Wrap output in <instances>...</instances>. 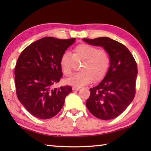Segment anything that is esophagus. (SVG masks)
Returning a JSON list of instances; mask_svg holds the SVG:
<instances>
[{"label":"esophagus","mask_w":151,"mask_h":151,"mask_svg":"<svg viewBox=\"0 0 151 151\" xmlns=\"http://www.w3.org/2000/svg\"><path fill=\"white\" fill-rule=\"evenodd\" d=\"M73 91H78V90H80V87H76V86H73Z\"/></svg>","instance_id":"esophagus-1"}]
</instances>
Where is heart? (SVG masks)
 <instances>
[{
  "label": "heart",
  "instance_id": "1",
  "mask_svg": "<svg viewBox=\"0 0 151 151\" xmlns=\"http://www.w3.org/2000/svg\"><path fill=\"white\" fill-rule=\"evenodd\" d=\"M75 62H83L81 67L83 72L71 76L67 83L80 87L92 83L93 79L95 82L103 80L111 66V57L104 48L81 43L73 48V55L65 52L61 55L59 64L64 75L68 76L73 73Z\"/></svg>",
  "mask_w": 151,
  "mask_h": 151
}]
</instances>
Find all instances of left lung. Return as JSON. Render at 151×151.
<instances>
[{"instance_id":"obj_1","label":"left lung","mask_w":151,"mask_h":151,"mask_svg":"<svg viewBox=\"0 0 151 151\" xmlns=\"http://www.w3.org/2000/svg\"><path fill=\"white\" fill-rule=\"evenodd\" d=\"M84 41L106 49L111 57V66L99 85L90 88L86 106L93 115L111 120L122 113L133 100L136 93L137 65L133 56L124 45L108 37Z\"/></svg>"}]
</instances>
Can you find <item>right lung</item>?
Segmentation results:
<instances>
[{"instance_id":"obj_1","label":"right lung","mask_w":151,"mask_h":151,"mask_svg":"<svg viewBox=\"0 0 151 151\" xmlns=\"http://www.w3.org/2000/svg\"><path fill=\"white\" fill-rule=\"evenodd\" d=\"M75 39L44 37L25 48L18 58L14 69L17 95L24 108L37 118L55 116L72 91L69 85L54 86L63 76L61 55Z\"/></svg>"}]
</instances>
